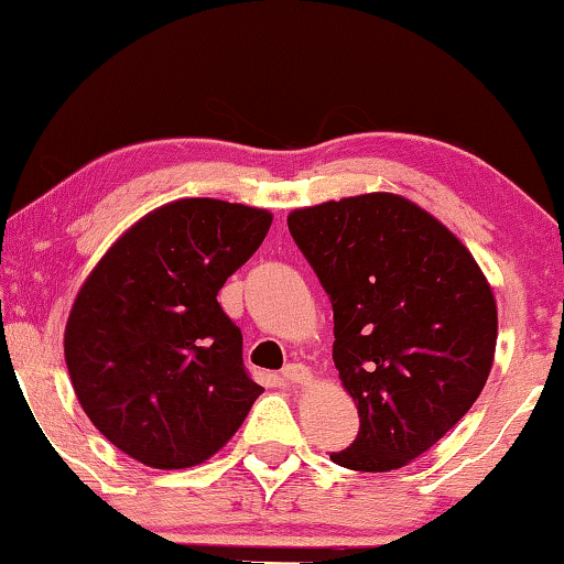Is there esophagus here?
<instances>
[{"instance_id": "esophagus-1", "label": "esophagus", "mask_w": 564, "mask_h": 564, "mask_svg": "<svg viewBox=\"0 0 564 564\" xmlns=\"http://www.w3.org/2000/svg\"><path fill=\"white\" fill-rule=\"evenodd\" d=\"M282 380L292 384V388H303V384H311L313 375H311V369L303 365H288L282 369Z\"/></svg>"}]
</instances>
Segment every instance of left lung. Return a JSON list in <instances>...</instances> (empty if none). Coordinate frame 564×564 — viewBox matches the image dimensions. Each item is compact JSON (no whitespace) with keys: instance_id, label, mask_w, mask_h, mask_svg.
<instances>
[{"instance_id":"left-lung-1","label":"left lung","mask_w":564,"mask_h":564,"mask_svg":"<svg viewBox=\"0 0 564 564\" xmlns=\"http://www.w3.org/2000/svg\"><path fill=\"white\" fill-rule=\"evenodd\" d=\"M288 226L334 305L338 380L359 411L357 438L330 459L357 473L405 467L488 382V276L442 220L392 192L300 207Z\"/></svg>"}]
</instances>
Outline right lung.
<instances>
[{"label":"right lung","instance_id":"1","mask_svg":"<svg viewBox=\"0 0 564 564\" xmlns=\"http://www.w3.org/2000/svg\"><path fill=\"white\" fill-rule=\"evenodd\" d=\"M272 213L213 197L166 203L97 261L66 321L68 377L107 442L145 467L203 465L264 388L218 290L264 241Z\"/></svg>","mask_w":564,"mask_h":564}]
</instances>
